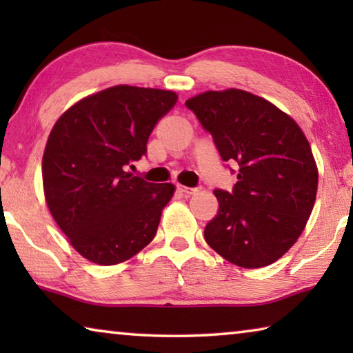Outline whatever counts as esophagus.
<instances>
[{"label": "esophagus", "instance_id": "34e87169", "mask_svg": "<svg viewBox=\"0 0 353 353\" xmlns=\"http://www.w3.org/2000/svg\"><path fill=\"white\" fill-rule=\"evenodd\" d=\"M177 190L181 191V193H182V194H185V196L194 194L196 191H198V188H190V187H185V185H177Z\"/></svg>", "mask_w": 353, "mask_h": 353}]
</instances>
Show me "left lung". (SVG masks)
<instances>
[{"label":"left lung","instance_id":"8db88e82","mask_svg":"<svg viewBox=\"0 0 353 353\" xmlns=\"http://www.w3.org/2000/svg\"><path fill=\"white\" fill-rule=\"evenodd\" d=\"M185 105L212 134L221 159L240 166L232 193L214 190L218 213L205 225L208 246L255 270L297 241L318 193V166L305 134L288 113L240 88L208 90Z\"/></svg>","mask_w":353,"mask_h":353}]
</instances>
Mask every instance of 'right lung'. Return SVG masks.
<instances>
[{
    "instance_id": "add662e5",
    "label": "right lung",
    "mask_w": 353,
    "mask_h": 353,
    "mask_svg": "<svg viewBox=\"0 0 353 353\" xmlns=\"http://www.w3.org/2000/svg\"><path fill=\"white\" fill-rule=\"evenodd\" d=\"M176 103L171 90L115 85L77 101L52 126L41 160L45 201L83 259L118 265L154 240L176 187L146 182L128 165L146 154Z\"/></svg>"
}]
</instances>
